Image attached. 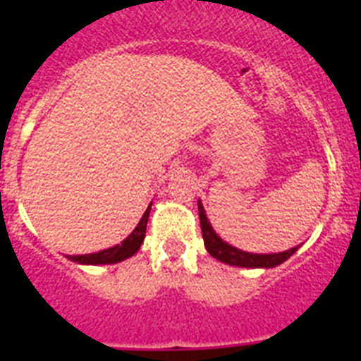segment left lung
<instances>
[{"mask_svg": "<svg viewBox=\"0 0 361 361\" xmlns=\"http://www.w3.org/2000/svg\"><path fill=\"white\" fill-rule=\"evenodd\" d=\"M199 216H200V229H202V238L204 245L208 253L213 258L220 260V262L229 264V266L237 267H251V269H269V267H276L282 262H286L293 253L298 251L300 245L291 247L288 251H282V253H250V251H242L233 247L231 244H228L226 240L216 235V231L213 229L212 222L208 220V215L204 212L202 202L199 200Z\"/></svg>", "mask_w": 361, "mask_h": 361, "instance_id": "1", "label": "left lung"}]
</instances>
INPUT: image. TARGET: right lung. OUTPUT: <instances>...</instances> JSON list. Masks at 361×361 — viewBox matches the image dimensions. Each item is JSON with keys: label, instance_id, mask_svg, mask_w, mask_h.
<instances>
[{"label": "right lung", "instance_id": "1", "mask_svg": "<svg viewBox=\"0 0 361 361\" xmlns=\"http://www.w3.org/2000/svg\"><path fill=\"white\" fill-rule=\"evenodd\" d=\"M149 209H152V202L146 208L145 215L141 216L139 220V224L135 226L132 233H130L128 237L124 238L121 244L114 245V247H108V250L99 251V253H92V255H68V260L72 262L82 264V266H99V264H117L123 262L126 258L133 257L137 251L141 250L142 242H145L146 237V224H148V216H149Z\"/></svg>", "mask_w": 361, "mask_h": 361}]
</instances>
